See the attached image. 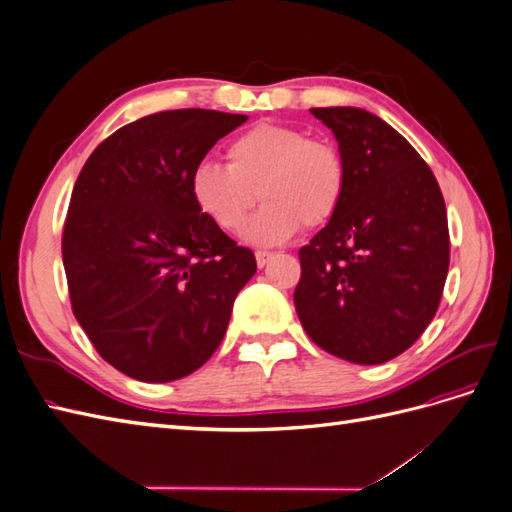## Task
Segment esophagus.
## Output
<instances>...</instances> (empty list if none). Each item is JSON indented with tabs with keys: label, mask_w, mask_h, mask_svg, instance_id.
Wrapping results in <instances>:
<instances>
[{
	"label": "esophagus",
	"mask_w": 512,
	"mask_h": 512,
	"mask_svg": "<svg viewBox=\"0 0 512 512\" xmlns=\"http://www.w3.org/2000/svg\"><path fill=\"white\" fill-rule=\"evenodd\" d=\"M273 258H275V254H273V252H267V250H258V252H256V265H258V269L267 267Z\"/></svg>",
	"instance_id": "34e87169"
}]
</instances>
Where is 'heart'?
Listing matches in <instances>:
<instances>
[{
    "instance_id": "b5f03b06",
    "label": "heart",
    "mask_w": 512,
    "mask_h": 512,
    "mask_svg": "<svg viewBox=\"0 0 512 512\" xmlns=\"http://www.w3.org/2000/svg\"><path fill=\"white\" fill-rule=\"evenodd\" d=\"M228 166L203 160L190 175V194L198 211L220 230H239L256 200H265L245 228V239L273 245L301 228L329 224L342 207L348 166L331 141L307 132L256 123L226 149Z\"/></svg>"
}]
</instances>
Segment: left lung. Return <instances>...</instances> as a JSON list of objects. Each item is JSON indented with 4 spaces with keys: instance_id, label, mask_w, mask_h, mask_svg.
<instances>
[{
    "instance_id": "8db88e82",
    "label": "left lung",
    "mask_w": 512,
    "mask_h": 512,
    "mask_svg": "<svg viewBox=\"0 0 512 512\" xmlns=\"http://www.w3.org/2000/svg\"><path fill=\"white\" fill-rule=\"evenodd\" d=\"M335 134L348 188L335 218L299 250L294 307L339 359L378 365L423 335L451 260L440 185L389 123L354 106L312 108Z\"/></svg>"
}]
</instances>
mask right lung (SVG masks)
<instances>
[{"mask_svg":"<svg viewBox=\"0 0 512 512\" xmlns=\"http://www.w3.org/2000/svg\"><path fill=\"white\" fill-rule=\"evenodd\" d=\"M245 115L181 108L102 141L74 183L61 237L74 318L106 363L141 382L190 376L222 344L252 250L198 211L190 175Z\"/></svg>","mask_w":512,"mask_h":512,"instance_id":"add662e5","label":"right lung"}]
</instances>
